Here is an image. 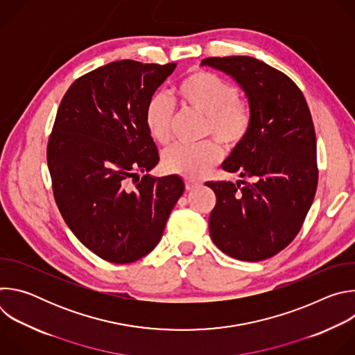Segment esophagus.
I'll return each mask as SVG.
<instances>
[{"mask_svg":"<svg viewBox=\"0 0 355 355\" xmlns=\"http://www.w3.org/2000/svg\"><path fill=\"white\" fill-rule=\"evenodd\" d=\"M198 187H200L199 182H195V181H191V180H187V181H185V188H187V191H192V189H195V188H198Z\"/></svg>","mask_w":355,"mask_h":355,"instance_id":"1","label":"esophagus"}]
</instances>
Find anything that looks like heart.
Instances as JSON below:
<instances>
[{
	"mask_svg": "<svg viewBox=\"0 0 355 355\" xmlns=\"http://www.w3.org/2000/svg\"><path fill=\"white\" fill-rule=\"evenodd\" d=\"M175 95L184 110L205 118V135H211L225 147L237 146L250 129V112L240 103L237 88L205 70H191L175 87ZM147 130L155 141L166 144L171 136L173 107L163 95L148 99L144 111ZM220 147L205 141L195 147L173 146L163 153L164 171L188 180H199L218 164Z\"/></svg>",
	"mask_w": 355,
	"mask_h": 355,
	"instance_id": "obj_1",
	"label": "heart"
}]
</instances>
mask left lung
Returning <instances> with one entry per match:
<instances>
[{
	"mask_svg": "<svg viewBox=\"0 0 355 355\" xmlns=\"http://www.w3.org/2000/svg\"><path fill=\"white\" fill-rule=\"evenodd\" d=\"M200 64L233 78L250 111L245 137L222 163L241 180L205 184L216 193L209 233L225 254L261 261L295 239L312 207L318 187L312 115L297 85L264 62L229 56Z\"/></svg>",
	"mask_w": 355,
	"mask_h": 355,
	"instance_id": "obj_1",
	"label": "left lung"
}]
</instances>
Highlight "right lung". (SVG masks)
I'll return each mask as SVG.
<instances>
[{"label": "right lung", "instance_id": "obj_1", "mask_svg": "<svg viewBox=\"0 0 355 355\" xmlns=\"http://www.w3.org/2000/svg\"><path fill=\"white\" fill-rule=\"evenodd\" d=\"M175 67L112 62L76 80L60 103L47 144L56 204L74 236L110 263L155 250L185 189L175 174H147L160 157L146 105Z\"/></svg>", "mask_w": 355, "mask_h": 355}]
</instances>
